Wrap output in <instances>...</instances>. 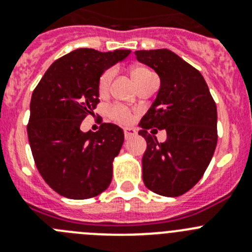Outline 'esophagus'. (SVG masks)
<instances>
[{
    "label": "esophagus",
    "mask_w": 252,
    "mask_h": 252,
    "mask_svg": "<svg viewBox=\"0 0 252 252\" xmlns=\"http://www.w3.org/2000/svg\"><path fill=\"white\" fill-rule=\"evenodd\" d=\"M136 135V130L132 127H125V137L126 139H130V137L135 136Z\"/></svg>",
    "instance_id": "34e87169"
}]
</instances>
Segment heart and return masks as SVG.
<instances>
[{"label":"heart","instance_id":"heart-1","mask_svg":"<svg viewBox=\"0 0 252 252\" xmlns=\"http://www.w3.org/2000/svg\"><path fill=\"white\" fill-rule=\"evenodd\" d=\"M131 75H132L135 83L137 84L139 82L144 81L145 78L153 75V73H151L150 70H148L146 68H142V66H136V68H133L132 70H131ZM112 77H113L112 70H106V72L102 74V77L99 78L98 90H99V93H101V94H104V93L108 91L111 81H112ZM110 116L112 117L113 120H116V121H119V122H122V124H125V122H128L131 120L130 112H128V111L122 106L111 107Z\"/></svg>","mask_w":252,"mask_h":252}]
</instances>
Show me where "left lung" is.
Here are the masks:
<instances>
[{
    "label": "left lung",
    "mask_w": 252,
    "mask_h": 252,
    "mask_svg": "<svg viewBox=\"0 0 252 252\" xmlns=\"http://www.w3.org/2000/svg\"><path fill=\"white\" fill-rule=\"evenodd\" d=\"M140 63L160 78L157 98L142 117L139 135L148 148L142 157V179L150 190L178 197L204 174L217 145V107L203 75L168 49L135 51ZM165 129L167 140L152 133Z\"/></svg>",
    "instance_id": "8db88e82"
}]
</instances>
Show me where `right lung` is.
I'll return each instance as SVG.
<instances>
[{"mask_svg": "<svg viewBox=\"0 0 252 252\" xmlns=\"http://www.w3.org/2000/svg\"><path fill=\"white\" fill-rule=\"evenodd\" d=\"M130 53L128 49L70 51L49 66L32 92L28 125L32 157L44 180L63 197L87 199L110 186L124 130L102 124L97 132H83L81 124L94 115L101 75Z\"/></svg>", "mask_w": 252, "mask_h": 252, "instance_id": "1", "label": "right lung"}]
</instances>
